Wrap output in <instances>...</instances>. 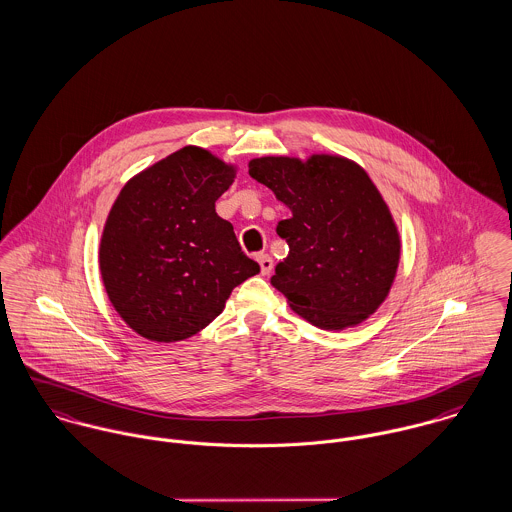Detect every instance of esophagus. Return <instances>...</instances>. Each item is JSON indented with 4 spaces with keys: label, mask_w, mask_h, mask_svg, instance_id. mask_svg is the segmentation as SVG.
Returning a JSON list of instances; mask_svg holds the SVG:
<instances>
[{
    "label": "esophagus",
    "mask_w": 512,
    "mask_h": 512,
    "mask_svg": "<svg viewBox=\"0 0 512 512\" xmlns=\"http://www.w3.org/2000/svg\"><path fill=\"white\" fill-rule=\"evenodd\" d=\"M256 260H258V264H260V272H262V276H268V274L272 272V268H274V260H272V256H268V254H258V256H256Z\"/></svg>",
    "instance_id": "34e87169"
}]
</instances>
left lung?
Here are the masks:
<instances>
[{"instance_id": "1", "label": "left lung", "mask_w": 512, "mask_h": 512, "mask_svg": "<svg viewBox=\"0 0 512 512\" xmlns=\"http://www.w3.org/2000/svg\"><path fill=\"white\" fill-rule=\"evenodd\" d=\"M248 173L292 211L276 226L290 252L270 284L319 329L361 325L388 297L402 248L368 173L333 153L254 157Z\"/></svg>"}]
</instances>
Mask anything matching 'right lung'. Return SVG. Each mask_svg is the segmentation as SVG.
<instances>
[{
	"label": "right lung",
	"mask_w": 512,
	"mask_h": 512,
	"mask_svg": "<svg viewBox=\"0 0 512 512\" xmlns=\"http://www.w3.org/2000/svg\"><path fill=\"white\" fill-rule=\"evenodd\" d=\"M236 165L185 146L134 175L102 230L98 264L112 307L140 337L185 341L217 319L232 290L256 276L215 203Z\"/></svg>",
	"instance_id": "right-lung-1"
}]
</instances>
